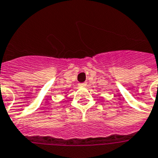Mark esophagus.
Listing matches in <instances>:
<instances>
[{"mask_svg": "<svg viewBox=\"0 0 158 158\" xmlns=\"http://www.w3.org/2000/svg\"><path fill=\"white\" fill-rule=\"evenodd\" d=\"M87 85V83H79V87H85Z\"/></svg>", "mask_w": 158, "mask_h": 158, "instance_id": "34e87169", "label": "esophagus"}]
</instances>
